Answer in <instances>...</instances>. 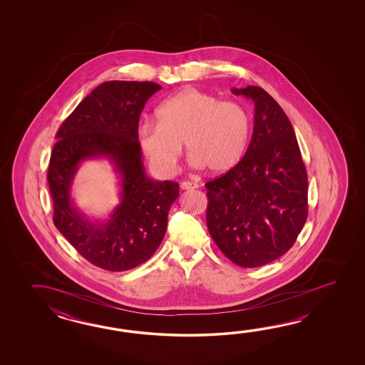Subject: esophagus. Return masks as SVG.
Segmentation results:
<instances>
[{"label": "esophagus", "instance_id": "esophagus-1", "mask_svg": "<svg viewBox=\"0 0 365 365\" xmlns=\"http://www.w3.org/2000/svg\"><path fill=\"white\" fill-rule=\"evenodd\" d=\"M180 187H181L182 190H189V189H195L197 184L190 182V181H182V182L180 184Z\"/></svg>", "mask_w": 365, "mask_h": 365}]
</instances>
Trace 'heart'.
Listing matches in <instances>:
<instances>
[{
    "label": "heart",
    "instance_id": "heart-1",
    "mask_svg": "<svg viewBox=\"0 0 365 365\" xmlns=\"http://www.w3.org/2000/svg\"><path fill=\"white\" fill-rule=\"evenodd\" d=\"M155 118L156 124L140 125L138 142L150 163L163 173L176 170L182 143L192 163L212 173L231 171L248 146L245 108L197 88H184L162 101Z\"/></svg>",
    "mask_w": 365,
    "mask_h": 365
}]
</instances>
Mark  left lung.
<instances>
[{
	"label": "left lung",
	"instance_id": "8db88e82",
	"mask_svg": "<svg viewBox=\"0 0 365 365\" xmlns=\"http://www.w3.org/2000/svg\"><path fill=\"white\" fill-rule=\"evenodd\" d=\"M255 103V128L239 164L206 182L207 230L228 259L258 267L295 244L308 217V175L294 128L264 88H233Z\"/></svg>",
	"mask_w": 365,
	"mask_h": 365
}]
</instances>
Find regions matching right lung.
Returning <instances> with one entry per match:
<instances>
[{
    "instance_id": "add662e5",
    "label": "right lung",
    "mask_w": 365,
    "mask_h": 365,
    "mask_svg": "<svg viewBox=\"0 0 365 365\" xmlns=\"http://www.w3.org/2000/svg\"><path fill=\"white\" fill-rule=\"evenodd\" d=\"M154 82L108 81L86 96L56 134L48 167L53 223L78 253L109 272L146 262L167 231L179 184L148 179L142 163L138 123ZM106 155L122 175V203L108 222H90L72 205L69 187L81 161Z\"/></svg>"
}]
</instances>
